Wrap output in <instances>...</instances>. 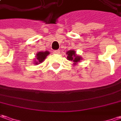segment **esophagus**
<instances>
[{
	"instance_id": "34e87169",
	"label": "esophagus",
	"mask_w": 121,
	"mask_h": 121,
	"mask_svg": "<svg viewBox=\"0 0 121 121\" xmlns=\"http://www.w3.org/2000/svg\"><path fill=\"white\" fill-rule=\"evenodd\" d=\"M55 53H56V54H58V53H60V50L58 49V50H55V51H54Z\"/></svg>"
}]
</instances>
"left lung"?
<instances>
[{"label":"left lung","instance_id":"left-lung-1","mask_svg":"<svg viewBox=\"0 0 121 121\" xmlns=\"http://www.w3.org/2000/svg\"><path fill=\"white\" fill-rule=\"evenodd\" d=\"M66 55H67V59L69 60L72 61L74 65H76V63L80 62V60L82 59V57H80V56L77 55L76 54L74 50H70L69 51H67Z\"/></svg>","mask_w":121,"mask_h":121}]
</instances>
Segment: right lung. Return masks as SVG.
<instances>
[{
    "mask_svg": "<svg viewBox=\"0 0 121 121\" xmlns=\"http://www.w3.org/2000/svg\"><path fill=\"white\" fill-rule=\"evenodd\" d=\"M50 52L49 51H41V52H39L37 53L36 58L37 60L35 61V65H38V64H40L41 62H43V60H45V59L47 57V56L49 54Z\"/></svg>",
    "mask_w": 121,
    "mask_h": 121,
    "instance_id": "obj_1",
    "label": "right lung"
}]
</instances>
